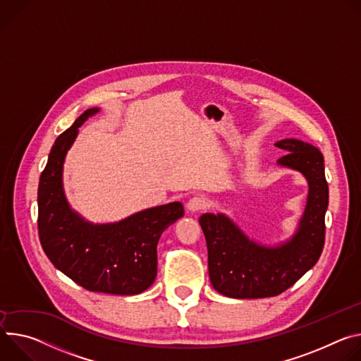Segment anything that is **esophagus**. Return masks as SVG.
<instances>
[{"mask_svg":"<svg viewBox=\"0 0 361 361\" xmlns=\"http://www.w3.org/2000/svg\"><path fill=\"white\" fill-rule=\"evenodd\" d=\"M205 207H207V199L202 197V196H193V197H190L189 201H188V205H186L188 211L192 212V214L202 211Z\"/></svg>","mask_w":361,"mask_h":361,"instance_id":"34e87169","label":"esophagus"}]
</instances>
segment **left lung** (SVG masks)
<instances>
[{"label":"left lung","mask_w":361,"mask_h":361,"mask_svg":"<svg viewBox=\"0 0 361 361\" xmlns=\"http://www.w3.org/2000/svg\"><path fill=\"white\" fill-rule=\"evenodd\" d=\"M290 153L276 165L301 173L308 185L307 202L295 231L276 244L248 236L226 214L207 212L199 218L208 247L212 287L229 298H265L281 294L310 271L324 247V218L329 185L324 157L318 147L295 137L275 143Z\"/></svg>","instance_id":"1"}]
</instances>
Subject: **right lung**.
Wrapping results in <instances>:
<instances>
[{
	"mask_svg": "<svg viewBox=\"0 0 361 361\" xmlns=\"http://www.w3.org/2000/svg\"><path fill=\"white\" fill-rule=\"evenodd\" d=\"M97 113L100 107L83 111L50 150L38 183L39 243L53 265L75 284L94 293L135 295L154 283L159 238L185 211L176 201L94 224L71 208L63 185L66 156L78 128Z\"/></svg>",
	"mask_w": 361,
	"mask_h": 361,
	"instance_id": "add662e5",
	"label": "right lung"
}]
</instances>
